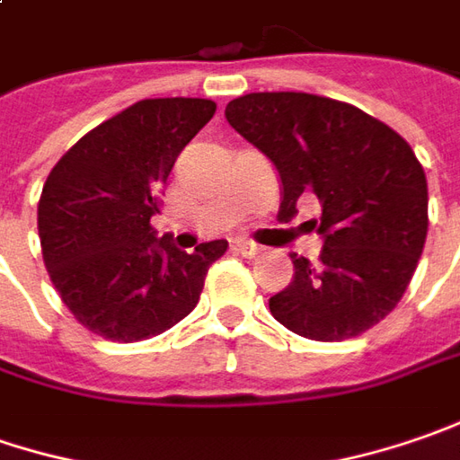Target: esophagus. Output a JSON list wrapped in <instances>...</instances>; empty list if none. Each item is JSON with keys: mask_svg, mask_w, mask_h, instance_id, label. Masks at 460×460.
Masks as SVG:
<instances>
[{"mask_svg": "<svg viewBox=\"0 0 460 460\" xmlns=\"http://www.w3.org/2000/svg\"><path fill=\"white\" fill-rule=\"evenodd\" d=\"M231 247H234V252L244 254V257H254V254H260V252H262V247H260V244H254V242L244 239V236H236V239L231 242Z\"/></svg>", "mask_w": 460, "mask_h": 460, "instance_id": "1", "label": "esophagus"}]
</instances>
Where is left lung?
Returning a JSON list of instances; mask_svg holds the SVG:
<instances>
[{
  "mask_svg": "<svg viewBox=\"0 0 460 460\" xmlns=\"http://www.w3.org/2000/svg\"><path fill=\"white\" fill-rule=\"evenodd\" d=\"M226 120L280 177V218L301 195L322 206L309 221L319 262L290 254L293 280L270 298L290 332L340 342L389 314L410 286L428 236V180L411 146L348 102L306 92H252Z\"/></svg>",
  "mask_w": 460,
  "mask_h": 460,
  "instance_id": "obj_1",
  "label": "left lung"
}]
</instances>
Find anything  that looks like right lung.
<instances>
[{
  "label": "right lung",
  "instance_id": "1",
  "mask_svg": "<svg viewBox=\"0 0 460 460\" xmlns=\"http://www.w3.org/2000/svg\"><path fill=\"white\" fill-rule=\"evenodd\" d=\"M216 112L200 97H156L100 123L50 170L38 203L43 260L61 301L94 334L138 342L182 322L229 242L182 252L151 216L185 149Z\"/></svg>",
  "mask_w": 460,
  "mask_h": 460
}]
</instances>
